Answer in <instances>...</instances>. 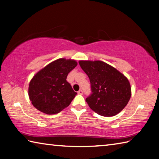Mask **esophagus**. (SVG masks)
Instances as JSON below:
<instances>
[{
    "label": "esophagus",
    "mask_w": 159,
    "mask_h": 159,
    "mask_svg": "<svg viewBox=\"0 0 159 159\" xmlns=\"http://www.w3.org/2000/svg\"><path fill=\"white\" fill-rule=\"evenodd\" d=\"M78 94H79V95H83V90H79V92H78Z\"/></svg>",
    "instance_id": "34e87169"
}]
</instances>
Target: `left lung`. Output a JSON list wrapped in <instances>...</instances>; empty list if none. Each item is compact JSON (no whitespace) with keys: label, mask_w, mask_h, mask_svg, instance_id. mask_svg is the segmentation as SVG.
<instances>
[{"label":"left lung","mask_w":159,"mask_h":159,"mask_svg":"<svg viewBox=\"0 0 159 159\" xmlns=\"http://www.w3.org/2000/svg\"><path fill=\"white\" fill-rule=\"evenodd\" d=\"M79 62L90 81L93 93L85 99L90 108L107 117L121 111L131 97L127 78L104 61L80 60Z\"/></svg>","instance_id":"obj_1"}]
</instances>
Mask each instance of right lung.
<instances>
[{"label":"right lung","instance_id":"right-lung-1","mask_svg":"<svg viewBox=\"0 0 159 159\" xmlns=\"http://www.w3.org/2000/svg\"><path fill=\"white\" fill-rule=\"evenodd\" d=\"M77 64L74 60L57 59L34 75L28 92L35 108L51 115L58 114L71 104L77 93L66 81V77Z\"/></svg>","mask_w":159,"mask_h":159}]
</instances>
